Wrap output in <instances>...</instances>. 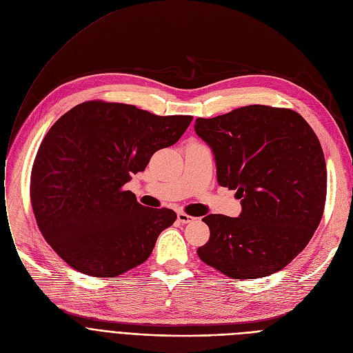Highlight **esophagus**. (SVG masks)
<instances>
[{
    "mask_svg": "<svg viewBox=\"0 0 353 353\" xmlns=\"http://www.w3.org/2000/svg\"><path fill=\"white\" fill-rule=\"evenodd\" d=\"M178 221L181 222V223H190V222H192L195 218L194 216H191V215H188V214H185V212H178Z\"/></svg>",
    "mask_w": 353,
    "mask_h": 353,
    "instance_id": "34e87169",
    "label": "esophagus"
}]
</instances>
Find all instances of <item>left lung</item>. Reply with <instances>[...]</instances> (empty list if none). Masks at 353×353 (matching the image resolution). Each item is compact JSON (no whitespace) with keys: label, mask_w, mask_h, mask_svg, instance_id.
<instances>
[{"label":"left lung","mask_w":353,"mask_h":353,"mask_svg":"<svg viewBox=\"0 0 353 353\" xmlns=\"http://www.w3.org/2000/svg\"><path fill=\"white\" fill-rule=\"evenodd\" d=\"M195 131L214 151L219 185L242 203L238 218L202 219L211 235L198 256L232 279L281 271L323 215L327 178L316 134L298 112L268 105L198 118Z\"/></svg>","instance_id":"1"}]
</instances>
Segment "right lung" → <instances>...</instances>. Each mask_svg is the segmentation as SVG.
I'll return each mask as SVG.
<instances>
[{
	"mask_svg": "<svg viewBox=\"0 0 353 353\" xmlns=\"http://www.w3.org/2000/svg\"><path fill=\"white\" fill-rule=\"evenodd\" d=\"M192 118L95 99L54 123L34 159L30 196L41 234L62 261L81 274L115 278L150 258L176 214L147 208L122 186Z\"/></svg>",
	"mask_w": 353,
	"mask_h": 353,
	"instance_id": "obj_1",
	"label": "right lung"
}]
</instances>
